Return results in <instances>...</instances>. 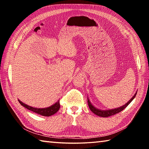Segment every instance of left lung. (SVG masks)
Returning <instances> with one entry per match:
<instances>
[{
  "label": "left lung",
  "instance_id": "1",
  "mask_svg": "<svg viewBox=\"0 0 149 149\" xmlns=\"http://www.w3.org/2000/svg\"><path fill=\"white\" fill-rule=\"evenodd\" d=\"M137 91H136V93H135V95L133 96V97L129 100V101L126 103V104L122 106V107H120L114 108V109L105 110H100V109H99V108H97L92 104V103L91 102L89 99L87 97L88 105H89V107L90 108V110H91L95 114L99 116L102 117V118H107V117L111 116H113V115H114L116 114H117V113H119V112H121V111H122L123 109H125V108L130 104L131 102H132V100L134 99V98L135 97L136 95H137Z\"/></svg>",
  "mask_w": 149,
  "mask_h": 149
}]
</instances>
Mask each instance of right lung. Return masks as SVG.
Here are the masks:
<instances>
[{"label": "right lung", "instance_id": "add662e5", "mask_svg": "<svg viewBox=\"0 0 149 149\" xmlns=\"http://www.w3.org/2000/svg\"><path fill=\"white\" fill-rule=\"evenodd\" d=\"M18 101L20 104H21L22 106H23L24 107L27 108V109L31 110L35 113H37V114H38L43 116H50L54 114L55 113H56L58 111L60 107L59 100L58 101H57L56 103H54V104L50 106V107L43 108H37L30 107V106L26 104L25 103L22 102L21 100H19V99H18Z\"/></svg>", "mask_w": 149, "mask_h": 149}]
</instances>
